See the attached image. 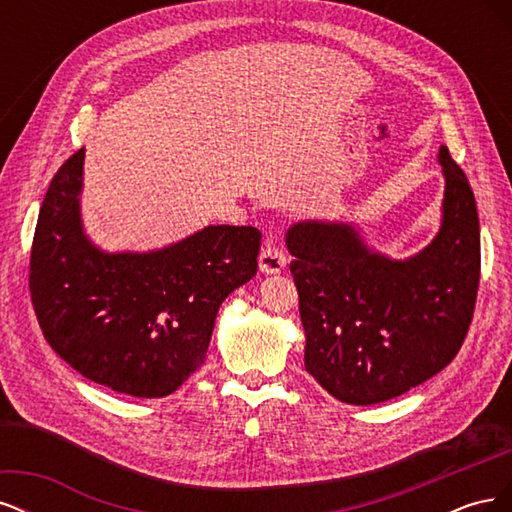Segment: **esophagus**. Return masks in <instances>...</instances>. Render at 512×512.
<instances>
[{
    "instance_id": "obj_1",
    "label": "esophagus",
    "mask_w": 512,
    "mask_h": 512,
    "mask_svg": "<svg viewBox=\"0 0 512 512\" xmlns=\"http://www.w3.org/2000/svg\"><path fill=\"white\" fill-rule=\"evenodd\" d=\"M258 265H260V271L265 273H280L286 267V252L282 243L277 241V237H269L265 245H262Z\"/></svg>"
}]
</instances>
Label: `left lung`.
Masks as SVG:
<instances>
[{"mask_svg": "<svg viewBox=\"0 0 512 512\" xmlns=\"http://www.w3.org/2000/svg\"><path fill=\"white\" fill-rule=\"evenodd\" d=\"M440 162L442 228L410 260L369 252L346 224H294L286 235L305 369L344 404L404 395L451 363L468 335L480 282L476 200L448 147Z\"/></svg>", "mask_w": 512, "mask_h": 512, "instance_id": "8db88e82", "label": "left lung"}]
</instances>
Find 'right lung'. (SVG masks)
Wrapping results in <instances>:
<instances>
[{"mask_svg":"<svg viewBox=\"0 0 512 512\" xmlns=\"http://www.w3.org/2000/svg\"><path fill=\"white\" fill-rule=\"evenodd\" d=\"M85 149L55 173L29 254V294L72 369L132 397L177 391L205 363L218 309L258 271L260 230L209 226L151 254H102L79 218Z\"/></svg>","mask_w":512,"mask_h":512,"instance_id":"right-lung-1","label":"right lung"}]
</instances>
